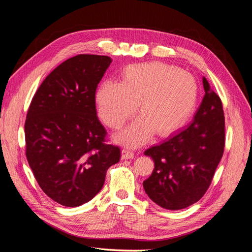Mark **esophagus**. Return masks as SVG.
<instances>
[{"mask_svg":"<svg viewBox=\"0 0 252 252\" xmlns=\"http://www.w3.org/2000/svg\"><path fill=\"white\" fill-rule=\"evenodd\" d=\"M134 158V152L131 151L130 149L124 148L123 150H122V158L128 159V158Z\"/></svg>","mask_w":252,"mask_h":252,"instance_id":"obj_1","label":"esophagus"}]
</instances>
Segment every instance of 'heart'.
Masks as SVG:
<instances>
[{
	"label": "heart",
	"mask_w": 252,
	"mask_h": 252,
	"mask_svg": "<svg viewBox=\"0 0 252 252\" xmlns=\"http://www.w3.org/2000/svg\"><path fill=\"white\" fill-rule=\"evenodd\" d=\"M97 113L104 123L119 129L136 111L142 113L117 140L127 146L146 142L155 131L167 135L188 121L197 102V84L187 71L162 63L134 64L122 82L105 81L95 94Z\"/></svg>",
	"instance_id": "b5f03b06"
}]
</instances>
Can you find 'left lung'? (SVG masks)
<instances>
[{
    "label": "left lung",
    "instance_id": "8db88e82",
    "mask_svg": "<svg viewBox=\"0 0 252 252\" xmlns=\"http://www.w3.org/2000/svg\"><path fill=\"white\" fill-rule=\"evenodd\" d=\"M205 95L193 122L145 151L155 169L143 182L145 192L161 207L179 210L207 191L225 147V118L220 96L203 78Z\"/></svg>",
    "mask_w": 252,
    "mask_h": 252
}]
</instances>
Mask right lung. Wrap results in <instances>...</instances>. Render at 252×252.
Returning a JSON list of instances; mask_svg holds the SVG:
<instances>
[{
  "instance_id": "add662e5",
  "label": "right lung",
  "mask_w": 252,
  "mask_h": 252,
  "mask_svg": "<svg viewBox=\"0 0 252 252\" xmlns=\"http://www.w3.org/2000/svg\"><path fill=\"white\" fill-rule=\"evenodd\" d=\"M112 60L79 55L43 81L25 122L26 158L41 189L55 202L77 207L102 189L106 172L120 161L119 146L106 144L95 90Z\"/></svg>"
}]
</instances>
